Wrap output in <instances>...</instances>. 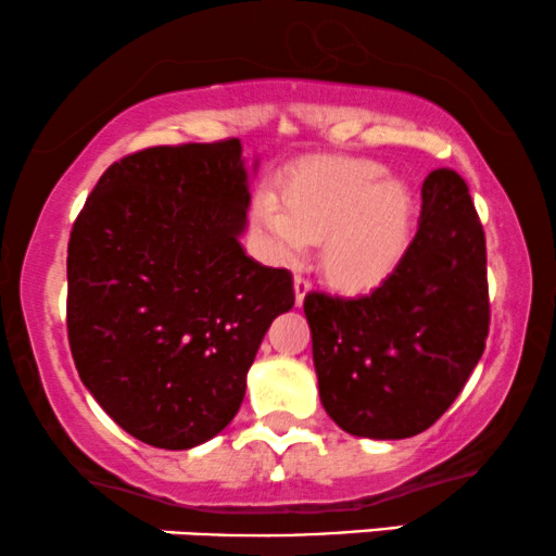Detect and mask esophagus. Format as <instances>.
<instances>
[{"mask_svg": "<svg viewBox=\"0 0 556 556\" xmlns=\"http://www.w3.org/2000/svg\"><path fill=\"white\" fill-rule=\"evenodd\" d=\"M293 291H295V306H301V304H304L306 293L312 291V283H308V278L295 276V278H293Z\"/></svg>", "mask_w": 556, "mask_h": 556, "instance_id": "1", "label": "esophagus"}]
</instances>
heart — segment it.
<instances>
[{"label":"heart","mask_w":556,"mask_h":556,"mask_svg":"<svg viewBox=\"0 0 556 556\" xmlns=\"http://www.w3.org/2000/svg\"><path fill=\"white\" fill-rule=\"evenodd\" d=\"M278 197L252 201L250 222L273 263L291 265L324 242L321 268L334 286L370 291L399 270L414 229V197L365 157H327L293 168Z\"/></svg>","instance_id":"1"}]
</instances>
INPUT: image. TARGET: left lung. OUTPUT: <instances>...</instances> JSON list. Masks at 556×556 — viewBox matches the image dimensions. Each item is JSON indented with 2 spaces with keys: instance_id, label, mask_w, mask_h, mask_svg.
I'll use <instances>...</instances> for the list:
<instances>
[{
  "instance_id": "1",
  "label": "left lung",
  "mask_w": 556,
  "mask_h": 556,
  "mask_svg": "<svg viewBox=\"0 0 556 556\" xmlns=\"http://www.w3.org/2000/svg\"><path fill=\"white\" fill-rule=\"evenodd\" d=\"M419 232L399 270L357 299L308 293L321 406L367 439L427 431L452 406L485 350V232L459 173L431 170Z\"/></svg>"
}]
</instances>
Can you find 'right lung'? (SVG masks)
<instances>
[{
    "instance_id": "add662e5",
    "label": "right lung",
    "mask_w": 556,
    "mask_h": 556,
    "mask_svg": "<svg viewBox=\"0 0 556 556\" xmlns=\"http://www.w3.org/2000/svg\"><path fill=\"white\" fill-rule=\"evenodd\" d=\"M240 140L132 153L93 186L68 240V344L81 383L127 434L191 450L240 410L293 278L244 252Z\"/></svg>"
}]
</instances>
